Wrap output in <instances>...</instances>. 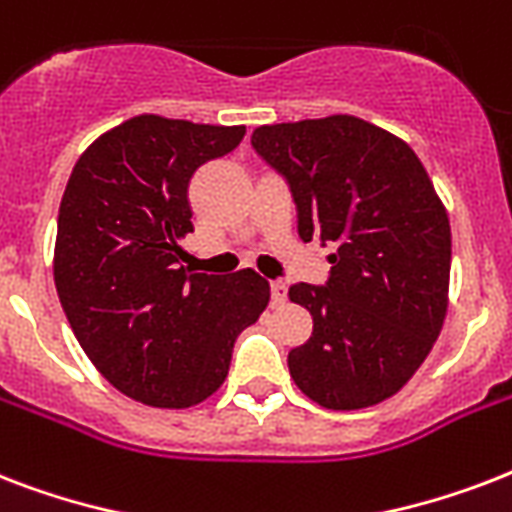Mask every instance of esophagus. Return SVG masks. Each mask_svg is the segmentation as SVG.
<instances>
[{
  "label": "esophagus",
  "instance_id": "esophagus-1",
  "mask_svg": "<svg viewBox=\"0 0 512 512\" xmlns=\"http://www.w3.org/2000/svg\"><path fill=\"white\" fill-rule=\"evenodd\" d=\"M287 300V284L284 281H271V303L281 305Z\"/></svg>",
  "mask_w": 512,
  "mask_h": 512
}]
</instances>
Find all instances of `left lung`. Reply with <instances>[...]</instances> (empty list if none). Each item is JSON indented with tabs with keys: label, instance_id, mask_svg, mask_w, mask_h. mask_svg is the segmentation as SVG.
Segmentation results:
<instances>
[{
	"label": "left lung",
	"instance_id": "8db88e82",
	"mask_svg": "<svg viewBox=\"0 0 512 512\" xmlns=\"http://www.w3.org/2000/svg\"><path fill=\"white\" fill-rule=\"evenodd\" d=\"M252 146L289 180L300 239L335 249L327 287L292 284L313 332L289 374L324 409L396 396L441 335L452 228L409 143L350 114L265 124Z\"/></svg>",
	"mask_w": 512,
	"mask_h": 512
}]
</instances>
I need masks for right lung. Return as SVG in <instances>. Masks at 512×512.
<instances>
[{
	"instance_id": "obj_1",
	"label": "right lung",
	"mask_w": 512,
	"mask_h": 512,
	"mask_svg": "<svg viewBox=\"0 0 512 512\" xmlns=\"http://www.w3.org/2000/svg\"><path fill=\"white\" fill-rule=\"evenodd\" d=\"M244 132L132 116L68 177L52 257L60 305L95 369L140 404L188 409L212 396L239 332L271 300L252 268L209 276L183 265L193 172L231 154Z\"/></svg>"
}]
</instances>
